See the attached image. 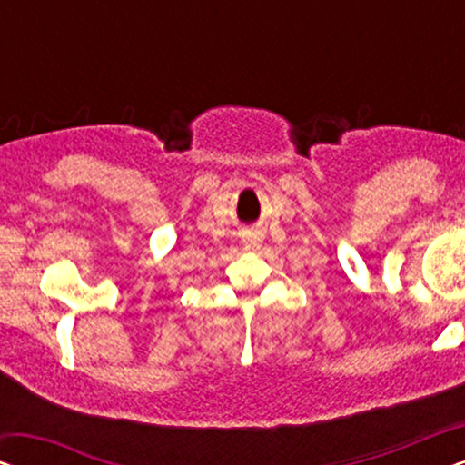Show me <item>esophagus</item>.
<instances>
[{
	"instance_id": "obj_1",
	"label": "esophagus",
	"mask_w": 465,
	"mask_h": 465,
	"mask_svg": "<svg viewBox=\"0 0 465 465\" xmlns=\"http://www.w3.org/2000/svg\"><path fill=\"white\" fill-rule=\"evenodd\" d=\"M260 241H262V237H260V232H247L245 239H243L245 250H256V247L260 245Z\"/></svg>"
}]
</instances>
